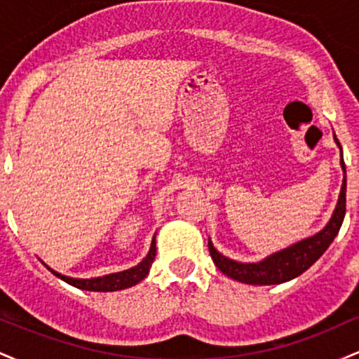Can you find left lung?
<instances>
[{"label": "left lung", "instance_id": "left-lung-1", "mask_svg": "<svg viewBox=\"0 0 359 359\" xmlns=\"http://www.w3.org/2000/svg\"><path fill=\"white\" fill-rule=\"evenodd\" d=\"M334 142L341 151L339 163L341 168H343L344 177L343 185H341L339 199H337L336 209L332 212L331 219L327 221V224L319 233L304 238V240L294 243V245L287 246V248L275 251L270 257L255 263H243L224 257V255L214 248L212 241L209 240V253H211L214 265L226 277L241 283H248V285H278V283L288 282V280L302 275L304 271L311 269L317 259L323 257L324 251L329 248V245L334 241L337 233H339L346 214V165L343 160V148H341V143L336 138V135Z\"/></svg>", "mask_w": 359, "mask_h": 359}]
</instances>
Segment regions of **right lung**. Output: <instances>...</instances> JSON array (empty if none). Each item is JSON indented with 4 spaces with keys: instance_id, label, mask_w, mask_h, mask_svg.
<instances>
[{
    "instance_id": "obj_1",
    "label": "right lung",
    "mask_w": 359,
    "mask_h": 359,
    "mask_svg": "<svg viewBox=\"0 0 359 359\" xmlns=\"http://www.w3.org/2000/svg\"><path fill=\"white\" fill-rule=\"evenodd\" d=\"M156 255V243H155V236L151 240L150 245V251L138 265L131 266V269L123 270V271H116V273H109V275H102V277H94V278H72L67 277V275H62L59 271L52 270L48 265V270L52 271L55 277H59L60 280H64L65 283L69 285L81 288V290H89V292H116V290H123V288H130L133 285H137L138 282H142L143 278L147 277L148 271L151 269V263H154Z\"/></svg>"
}]
</instances>
